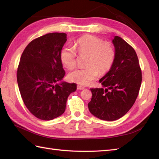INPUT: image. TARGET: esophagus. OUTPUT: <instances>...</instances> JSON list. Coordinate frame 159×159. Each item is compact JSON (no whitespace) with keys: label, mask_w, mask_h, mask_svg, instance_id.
Instances as JSON below:
<instances>
[{"label":"esophagus","mask_w":159,"mask_h":159,"mask_svg":"<svg viewBox=\"0 0 159 159\" xmlns=\"http://www.w3.org/2000/svg\"><path fill=\"white\" fill-rule=\"evenodd\" d=\"M85 89V87H84L83 86H81V85H77V89L81 90V89Z\"/></svg>","instance_id":"34e87169"}]
</instances>
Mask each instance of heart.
<instances>
[{
	"label": "heart",
	"instance_id": "heart-1",
	"mask_svg": "<svg viewBox=\"0 0 159 159\" xmlns=\"http://www.w3.org/2000/svg\"><path fill=\"white\" fill-rule=\"evenodd\" d=\"M79 55H87V67L76 69L68 74L70 81L86 85L100 74H105L112 66L116 52L110 42H102L98 37L85 35L78 39L74 43ZM63 65L68 70H72L77 64V55L72 46H65L60 55Z\"/></svg>",
	"mask_w": 159,
	"mask_h": 159
}]
</instances>
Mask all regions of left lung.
<instances>
[{
    "label": "left lung",
    "instance_id": "1",
    "mask_svg": "<svg viewBox=\"0 0 159 159\" xmlns=\"http://www.w3.org/2000/svg\"><path fill=\"white\" fill-rule=\"evenodd\" d=\"M113 43L116 50L110 70L99 82L102 88H92L88 103L91 113L100 120L114 121L123 117L137 99L142 74L135 50L119 36Z\"/></svg>",
    "mask_w": 159,
    "mask_h": 159
}]
</instances>
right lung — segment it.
<instances>
[{
  "mask_svg": "<svg viewBox=\"0 0 159 159\" xmlns=\"http://www.w3.org/2000/svg\"><path fill=\"white\" fill-rule=\"evenodd\" d=\"M67 41L64 33H50L32 40L20 57L17 81L28 110L42 120H51L66 110L75 83L63 82L65 76L60 55Z\"/></svg>",
  "mask_w": 159,
  "mask_h": 159,
  "instance_id": "right-lung-1",
  "label": "right lung"
}]
</instances>
